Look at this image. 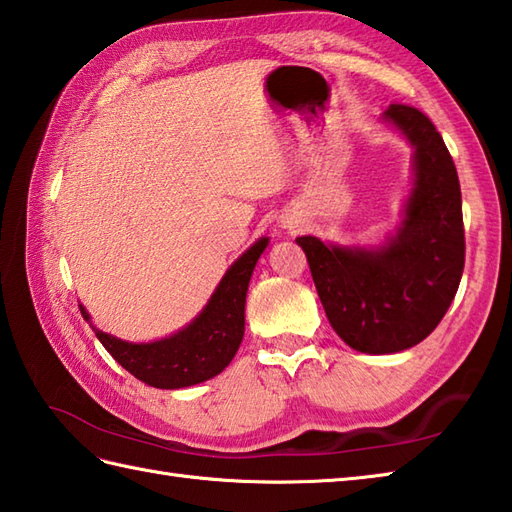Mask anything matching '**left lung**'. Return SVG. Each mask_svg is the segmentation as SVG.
I'll list each match as a JSON object with an SVG mask.
<instances>
[{"instance_id": "1", "label": "left lung", "mask_w": 512, "mask_h": 512, "mask_svg": "<svg viewBox=\"0 0 512 512\" xmlns=\"http://www.w3.org/2000/svg\"><path fill=\"white\" fill-rule=\"evenodd\" d=\"M383 121L413 147V182L396 233L378 246L297 237L334 332L365 354H396L427 339L464 270L462 193L447 145L416 107L389 105Z\"/></svg>"}]
</instances>
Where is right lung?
<instances>
[{
    "mask_svg": "<svg viewBox=\"0 0 512 512\" xmlns=\"http://www.w3.org/2000/svg\"><path fill=\"white\" fill-rule=\"evenodd\" d=\"M266 246L268 237H259L244 250L226 270L198 317L165 339L149 343L123 341L96 328L83 306L81 314L92 325L105 350L143 383L158 389H182L204 383L228 367L244 339L248 281Z\"/></svg>",
    "mask_w": 512,
    "mask_h": 512,
    "instance_id": "right-lung-1",
    "label": "right lung"
}]
</instances>
